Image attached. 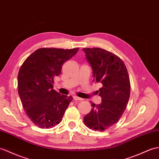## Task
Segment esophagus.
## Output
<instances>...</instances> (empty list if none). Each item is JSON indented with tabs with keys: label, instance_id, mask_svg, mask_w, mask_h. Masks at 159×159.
Here are the masks:
<instances>
[{
	"label": "esophagus",
	"instance_id": "obj_1",
	"mask_svg": "<svg viewBox=\"0 0 159 159\" xmlns=\"http://www.w3.org/2000/svg\"><path fill=\"white\" fill-rule=\"evenodd\" d=\"M73 99H74V100H79V101L83 100L82 98H80L78 97V96H76V95H74Z\"/></svg>",
	"mask_w": 159,
	"mask_h": 159
}]
</instances>
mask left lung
<instances>
[{"mask_svg": "<svg viewBox=\"0 0 159 159\" xmlns=\"http://www.w3.org/2000/svg\"><path fill=\"white\" fill-rule=\"evenodd\" d=\"M93 70V80L102 83L98 91L100 104L93 107L84 117L86 126L95 131H104L116 124L126 109L130 96V80L123 61L101 48H83Z\"/></svg>", "mask_w": 159, "mask_h": 159, "instance_id": "obj_1", "label": "left lung"}]
</instances>
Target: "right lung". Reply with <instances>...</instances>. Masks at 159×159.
Segmentation results:
<instances>
[{"mask_svg": "<svg viewBox=\"0 0 159 159\" xmlns=\"http://www.w3.org/2000/svg\"><path fill=\"white\" fill-rule=\"evenodd\" d=\"M79 48L71 49L40 48L25 60L18 73V93L25 114L36 126L51 128L60 123L72 100L53 89L54 79L62 65Z\"/></svg>", "mask_w": 159, "mask_h": 159, "instance_id": "obj_1", "label": "right lung"}]
</instances>
